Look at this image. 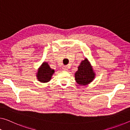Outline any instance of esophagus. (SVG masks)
<instances>
[{
    "mask_svg": "<svg viewBox=\"0 0 130 130\" xmlns=\"http://www.w3.org/2000/svg\"><path fill=\"white\" fill-rule=\"evenodd\" d=\"M68 69H69V66H64L63 67V70H67Z\"/></svg>",
    "mask_w": 130,
    "mask_h": 130,
    "instance_id": "34e87169",
    "label": "esophagus"
}]
</instances>
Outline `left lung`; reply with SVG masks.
I'll use <instances>...</instances> for the list:
<instances>
[{
    "mask_svg": "<svg viewBox=\"0 0 130 130\" xmlns=\"http://www.w3.org/2000/svg\"><path fill=\"white\" fill-rule=\"evenodd\" d=\"M95 77L92 68L87 59L79 66L78 71L75 74V79L79 85H85L92 82Z\"/></svg>",
    "mask_w": 130,
    "mask_h": 130,
    "instance_id": "left-lung-1",
    "label": "left lung"
}]
</instances>
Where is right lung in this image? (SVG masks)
<instances>
[{
	"instance_id": "add662e5",
	"label": "right lung",
	"mask_w": 130,
	"mask_h": 130,
	"mask_svg": "<svg viewBox=\"0 0 130 130\" xmlns=\"http://www.w3.org/2000/svg\"><path fill=\"white\" fill-rule=\"evenodd\" d=\"M55 70L51 69L47 63H43L41 67L38 69L37 77L38 81L41 83H47L50 81Z\"/></svg>"
}]
</instances>
